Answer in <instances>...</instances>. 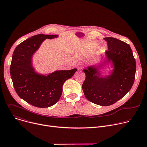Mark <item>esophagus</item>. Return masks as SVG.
I'll return each mask as SVG.
<instances>
[{
    "label": "esophagus",
    "mask_w": 147,
    "mask_h": 147,
    "mask_svg": "<svg viewBox=\"0 0 147 147\" xmlns=\"http://www.w3.org/2000/svg\"><path fill=\"white\" fill-rule=\"evenodd\" d=\"M82 65H80V66H79V67H78V69L79 70H81L82 69Z\"/></svg>",
    "instance_id": "34e87169"
}]
</instances>
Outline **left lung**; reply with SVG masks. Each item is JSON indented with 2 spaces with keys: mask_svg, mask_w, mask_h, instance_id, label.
<instances>
[{
  "mask_svg": "<svg viewBox=\"0 0 147 147\" xmlns=\"http://www.w3.org/2000/svg\"><path fill=\"white\" fill-rule=\"evenodd\" d=\"M104 39L108 43L106 55L109 61H112L114 69L111 75L103 78L98 76L99 73L94 67L83 70L86 79L82 88L90 102L100 106H109L131 90L135 80L136 63L128 44L112 37Z\"/></svg>",
  "mask_w": 147,
  "mask_h": 147,
  "instance_id": "1",
  "label": "left lung"
}]
</instances>
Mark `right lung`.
I'll return each mask as SVG.
<instances>
[{"label": "right lung", "mask_w": 147, "mask_h": 147, "mask_svg": "<svg viewBox=\"0 0 147 147\" xmlns=\"http://www.w3.org/2000/svg\"><path fill=\"white\" fill-rule=\"evenodd\" d=\"M56 35L38 34L20 44L15 49L10 67L13 86L17 95L27 103L38 108H48L55 105L62 94L63 83L77 71H56L45 76L34 71L31 59L45 39Z\"/></svg>", "instance_id": "obj_1"}]
</instances>
